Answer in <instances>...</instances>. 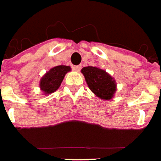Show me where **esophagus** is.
Masks as SVG:
<instances>
[{
  "mask_svg": "<svg viewBox=\"0 0 161 161\" xmlns=\"http://www.w3.org/2000/svg\"><path fill=\"white\" fill-rule=\"evenodd\" d=\"M73 69L76 72H80V70L81 69V66H74Z\"/></svg>",
  "mask_w": 161,
  "mask_h": 161,
  "instance_id": "34e87169",
  "label": "esophagus"
}]
</instances>
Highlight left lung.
Instances as JSON below:
<instances>
[{
  "label": "left lung",
  "instance_id": "8db88e82",
  "mask_svg": "<svg viewBox=\"0 0 161 161\" xmlns=\"http://www.w3.org/2000/svg\"><path fill=\"white\" fill-rule=\"evenodd\" d=\"M87 85L95 95L103 100H110L116 91V84L108 73L95 67H85L81 69Z\"/></svg>",
  "mask_w": 161,
  "mask_h": 161
}]
</instances>
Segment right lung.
Here are the masks:
<instances>
[{
  "mask_svg": "<svg viewBox=\"0 0 161 161\" xmlns=\"http://www.w3.org/2000/svg\"><path fill=\"white\" fill-rule=\"evenodd\" d=\"M71 70L68 66H57L51 68L41 80L40 87L46 93L50 94L56 91L64 79L65 75Z\"/></svg>",
  "mask_w": 161,
  "mask_h": 161,
  "instance_id": "add662e5",
  "label": "right lung"
}]
</instances>
